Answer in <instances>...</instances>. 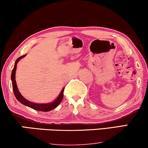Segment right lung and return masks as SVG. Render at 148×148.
Instances as JSON below:
<instances>
[{
	"mask_svg": "<svg viewBox=\"0 0 148 148\" xmlns=\"http://www.w3.org/2000/svg\"><path fill=\"white\" fill-rule=\"evenodd\" d=\"M25 55L21 56L19 58L16 59V62H15V65L14 67V69H13L12 72V76H11V78H12V87H13V90H14V93L15 96L17 100H18L20 103H22L24 105L29 106V107L33 108V109L37 110V111H50L51 110L54 109V108L57 107V106L59 105V104L61 103V101L63 100V91H64V89L61 90V91L59 93V95L58 96L57 98L55 99V100L52 101V102H49V103H45V104H39V103H35V102H32L31 101H29L25 98H24L23 96H22L21 93H20L19 90L18 89V86H17L16 81V71L17 68V64H18V61H19L20 59H22V58L25 57Z\"/></svg>",
	"mask_w": 148,
	"mask_h": 148,
	"instance_id": "add662e5",
	"label": "right lung"
}]
</instances>
